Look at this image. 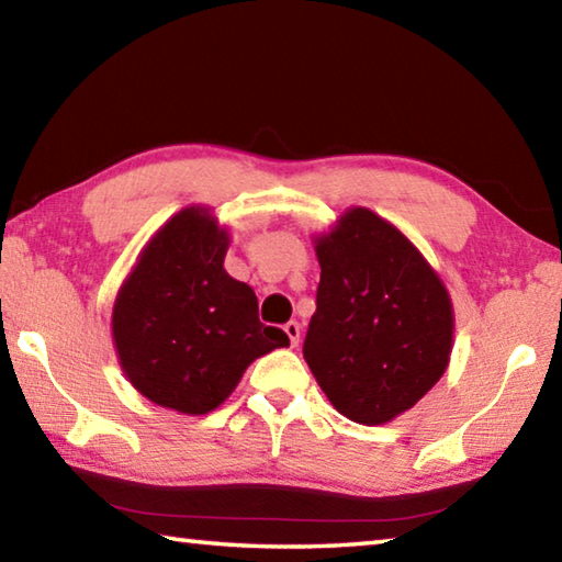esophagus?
I'll return each instance as SVG.
<instances>
[{"mask_svg":"<svg viewBox=\"0 0 562 562\" xmlns=\"http://www.w3.org/2000/svg\"><path fill=\"white\" fill-rule=\"evenodd\" d=\"M284 331H288V337H290V345L292 347H297L300 345V335H302V327H300V322H288V325H284Z\"/></svg>","mask_w":562,"mask_h":562,"instance_id":"1","label":"esophagus"}]
</instances>
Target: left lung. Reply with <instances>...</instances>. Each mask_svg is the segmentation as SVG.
<instances>
[{
	"label": "left lung",
	"mask_w": 562,
	"mask_h": 562,
	"mask_svg": "<svg viewBox=\"0 0 562 562\" xmlns=\"http://www.w3.org/2000/svg\"><path fill=\"white\" fill-rule=\"evenodd\" d=\"M317 312L302 355L339 414L392 422L446 372L449 292L406 237L367 207L317 240Z\"/></svg>",
	"instance_id": "8db88e82"
}]
</instances>
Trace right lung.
Wrapping results in <instances>:
<instances>
[{"mask_svg": "<svg viewBox=\"0 0 562 562\" xmlns=\"http://www.w3.org/2000/svg\"><path fill=\"white\" fill-rule=\"evenodd\" d=\"M227 235L203 207L160 227L113 304V341L131 384L158 406L207 414L250 361L290 337L262 325L258 297L223 270Z\"/></svg>", "mask_w": 562, "mask_h": 562, "instance_id": "add662e5", "label": "right lung"}]
</instances>
